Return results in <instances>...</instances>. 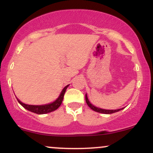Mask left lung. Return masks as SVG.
<instances>
[{
  "mask_svg": "<svg viewBox=\"0 0 153 153\" xmlns=\"http://www.w3.org/2000/svg\"><path fill=\"white\" fill-rule=\"evenodd\" d=\"M85 101H86L88 106L90 107L91 109L95 111L99 112V113H101V114H109L115 113V112H117V111H119L123 109V108H119V109H116V110H106V109H103V108H98V107L94 106V105L91 104V103H90V101H89L88 99L87 94H85Z\"/></svg>",
  "mask_w": 153,
  "mask_h": 153,
  "instance_id": "8db88e82",
  "label": "left lung"
}]
</instances>
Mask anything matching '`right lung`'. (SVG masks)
I'll return each mask as SVG.
<instances>
[{
  "label": "right lung",
  "instance_id": "add662e5",
  "mask_svg": "<svg viewBox=\"0 0 153 153\" xmlns=\"http://www.w3.org/2000/svg\"><path fill=\"white\" fill-rule=\"evenodd\" d=\"M69 86V85H66L64 88L62 89V92H61L60 95L59 96V97L57 98L54 102L48 103V104L45 105H40V106H34V105H28L25 104V103H22V101H19V99L18 101L22 106L25 108L26 109L30 111L31 112H34L35 114H45L50 113V112L53 111L57 109L59 106H60L61 103L62 102L63 97H64L66 89L68 88V87Z\"/></svg>",
  "mask_w": 153,
  "mask_h": 153
}]
</instances>
